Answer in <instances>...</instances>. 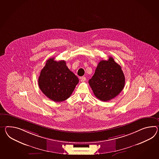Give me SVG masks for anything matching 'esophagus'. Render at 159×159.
<instances>
[{"mask_svg":"<svg viewBox=\"0 0 159 159\" xmlns=\"http://www.w3.org/2000/svg\"><path fill=\"white\" fill-rule=\"evenodd\" d=\"M85 80H86V78H85V77H81L80 78V81H81V82H84V81H85Z\"/></svg>","mask_w":159,"mask_h":159,"instance_id":"obj_1","label":"esophagus"}]
</instances>
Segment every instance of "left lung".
I'll use <instances>...</instances> for the list:
<instances>
[{
	"label": "left lung",
	"mask_w": 159,
	"mask_h": 159,
	"mask_svg": "<svg viewBox=\"0 0 159 159\" xmlns=\"http://www.w3.org/2000/svg\"><path fill=\"white\" fill-rule=\"evenodd\" d=\"M125 82L121 66L111 57L99 62L93 76L89 80L95 96L103 102L110 101L120 93Z\"/></svg>",
	"instance_id": "obj_1"
}]
</instances>
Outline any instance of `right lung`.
Listing matches in <instances>:
<instances>
[{
	"instance_id": "add662e5",
	"label": "right lung",
	"mask_w": 159,
	"mask_h": 159,
	"mask_svg": "<svg viewBox=\"0 0 159 159\" xmlns=\"http://www.w3.org/2000/svg\"><path fill=\"white\" fill-rule=\"evenodd\" d=\"M49 58L41 70L39 78V87L48 98L56 102L70 98L79 83V79L71 72L64 60Z\"/></svg>"
}]
</instances>
